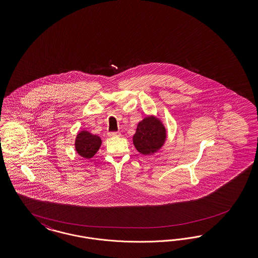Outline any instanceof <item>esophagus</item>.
I'll return each instance as SVG.
<instances>
[{
    "label": "esophagus",
    "instance_id": "34e87169",
    "mask_svg": "<svg viewBox=\"0 0 258 258\" xmlns=\"http://www.w3.org/2000/svg\"><path fill=\"white\" fill-rule=\"evenodd\" d=\"M121 134L119 133V132H111V133H108V136L109 137H114V136H120Z\"/></svg>",
    "mask_w": 258,
    "mask_h": 258
}]
</instances>
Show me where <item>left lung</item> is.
<instances>
[{
	"mask_svg": "<svg viewBox=\"0 0 258 258\" xmlns=\"http://www.w3.org/2000/svg\"><path fill=\"white\" fill-rule=\"evenodd\" d=\"M165 136V128L160 121L154 117H147L138 123L134 135V144L139 153L149 155L163 145Z\"/></svg>",
	"mask_w": 258,
	"mask_h": 258,
	"instance_id": "left-lung-1",
	"label": "left lung"
}]
</instances>
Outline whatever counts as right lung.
<instances>
[{
    "label": "right lung",
    "mask_w": 258,
    "mask_h": 258,
    "mask_svg": "<svg viewBox=\"0 0 258 258\" xmlns=\"http://www.w3.org/2000/svg\"><path fill=\"white\" fill-rule=\"evenodd\" d=\"M101 140L98 135H91L86 131L80 132L75 140L76 152L85 159H91L95 156L100 147Z\"/></svg>",
    "instance_id": "1"
}]
</instances>
